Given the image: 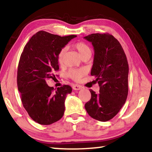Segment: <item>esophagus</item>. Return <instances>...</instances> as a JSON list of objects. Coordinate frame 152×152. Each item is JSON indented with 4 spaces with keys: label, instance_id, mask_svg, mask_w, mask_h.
<instances>
[{
    "label": "esophagus",
    "instance_id": "1",
    "mask_svg": "<svg viewBox=\"0 0 152 152\" xmlns=\"http://www.w3.org/2000/svg\"><path fill=\"white\" fill-rule=\"evenodd\" d=\"M82 87L80 85H78V84H73L72 88L74 91H79V90L82 89Z\"/></svg>",
    "mask_w": 152,
    "mask_h": 152
}]
</instances>
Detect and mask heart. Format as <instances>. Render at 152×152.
<instances>
[{
  "label": "heart",
  "instance_id": "heart-1",
  "mask_svg": "<svg viewBox=\"0 0 152 152\" xmlns=\"http://www.w3.org/2000/svg\"><path fill=\"white\" fill-rule=\"evenodd\" d=\"M73 47L74 49H76V50L78 51L79 55L81 56V58L88 55L91 56V48H90L89 46L86 44L85 43L81 42H77L76 43H74L73 45ZM65 53V48L61 49L60 51H59L58 55V62L60 64L63 63ZM84 73H85V72H84V70H82V69H71V70L68 71V76L70 77V78L74 80L79 81L82 78V77L84 75Z\"/></svg>",
  "mask_w": 152,
  "mask_h": 152
}]
</instances>
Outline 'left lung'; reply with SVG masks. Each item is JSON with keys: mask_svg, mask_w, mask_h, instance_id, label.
Returning <instances> with one entry per match:
<instances>
[{"mask_svg": "<svg viewBox=\"0 0 152 152\" xmlns=\"http://www.w3.org/2000/svg\"><path fill=\"white\" fill-rule=\"evenodd\" d=\"M84 38L94 47L91 74L95 76L100 86L99 94L90 90L91 99L84 107L92 118L107 121L119 113L127 100V57L119 41L109 33H93Z\"/></svg>", "mask_w": 152, "mask_h": 152, "instance_id": "8db88e82", "label": "left lung"}]
</instances>
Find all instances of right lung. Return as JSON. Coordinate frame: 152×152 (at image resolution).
Segmentation results:
<instances>
[{
  "instance_id": "right-lung-1",
  "label": "right lung",
  "mask_w": 152,
  "mask_h": 152,
  "mask_svg": "<svg viewBox=\"0 0 152 152\" xmlns=\"http://www.w3.org/2000/svg\"><path fill=\"white\" fill-rule=\"evenodd\" d=\"M76 37H61L40 31L32 36L20 55L18 90L25 110L39 124H52L63 117L66 96L72 89L68 85L54 89L48 85L47 81L56 79L55 71L59 70V51Z\"/></svg>"
}]
</instances>
